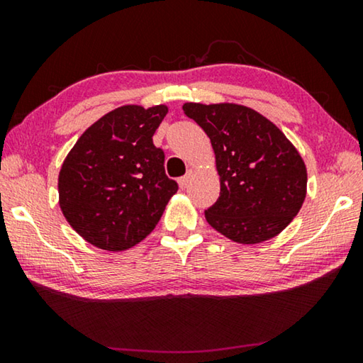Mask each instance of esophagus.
Listing matches in <instances>:
<instances>
[{"instance_id": "obj_1", "label": "esophagus", "mask_w": 363, "mask_h": 363, "mask_svg": "<svg viewBox=\"0 0 363 363\" xmlns=\"http://www.w3.org/2000/svg\"><path fill=\"white\" fill-rule=\"evenodd\" d=\"M192 174H194L192 171H189V173H187L186 176L179 177V181H177V182H179V187H181V189H187L190 181H192Z\"/></svg>"}]
</instances>
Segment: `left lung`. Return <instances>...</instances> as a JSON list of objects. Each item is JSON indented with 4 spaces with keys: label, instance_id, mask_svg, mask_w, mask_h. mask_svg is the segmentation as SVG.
<instances>
[{
    "label": "left lung",
    "instance_id": "obj_1",
    "mask_svg": "<svg viewBox=\"0 0 363 363\" xmlns=\"http://www.w3.org/2000/svg\"><path fill=\"white\" fill-rule=\"evenodd\" d=\"M210 138L220 192L205 211L213 229L238 243H261L291 223L306 199L307 173L272 121L237 104H184Z\"/></svg>",
    "mask_w": 363,
    "mask_h": 363
}]
</instances>
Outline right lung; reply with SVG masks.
<instances>
[{"mask_svg": "<svg viewBox=\"0 0 363 363\" xmlns=\"http://www.w3.org/2000/svg\"><path fill=\"white\" fill-rule=\"evenodd\" d=\"M168 108L125 106L104 115L73 145L59 174L65 219L94 247H134L158 224L177 182L152 136Z\"/></svg>", "mask_w": 363, "mask_h": 363, "instance_id": "1", "label": "right lung"}]
</instances>
